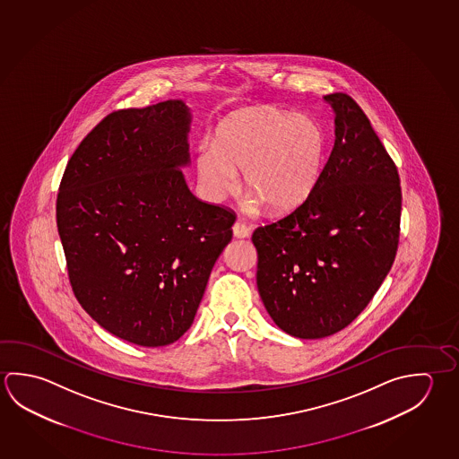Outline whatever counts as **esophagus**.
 <instances>
[{"mask_svg": "<svg viewBox=\"0 0 459 459\" xmlns=\"http://www.w3.org/2000/svg\"><path fill=\"white\" fill-rule=\"evenodd\" d=\"M233 237H237V238H247L249 235L248 227L245 222H241V221H237L235 224H233Z\"/></svg>", "mask_w": 459, "mask_h": 459, "instance_id": "obj_1", "label": "esophagus"}]
</instances>
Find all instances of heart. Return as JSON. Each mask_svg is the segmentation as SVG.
Instances as JSON below:
<instances>
[{
  "mask_svg": "<svg viewBox=\"0 0 459 459\" xmlns=\"http://www.w3.org/2000/svg\"><path fill=\"white\" fill-rule=\"evenodd\" d=\"M325 158V135L317 122L273 108L237 114L218 132L216 145L203 143L196 169L204 194L222 202L245 186L273 212L295 210L313 194Z\"/></svg>",
  "mask_w": 459,
  "mask_h": 459,
  "instance_id": "b5f03b06",
  "label": "heart"
}]
</instances>
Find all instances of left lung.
<instances>
[{"instance_id":"left-lung-1","label":"left lung","mask_w":459,"mask_h":459,"mask_svg":"<svg viewBox=\"0 0 459 459\" xmlns=\"http://www.w3.org/2000/svg\"><path fill=\"white\" fill-rule=\"evenodd\" d=\"M324 100L335 113V143L303 204L257 227L259 297L291 337L324 338L369 305L394 264L402 186L368 116L346 93Z\"/></svg>"}]
</instances>
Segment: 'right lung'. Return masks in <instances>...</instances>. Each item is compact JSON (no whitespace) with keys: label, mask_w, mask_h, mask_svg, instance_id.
Wrapping results in <instances>:
<instances>
[{"label":"right lung","mask_w":459,"mask_h":459,"mask_svg":"<svg viewBox=\"0 0 459 459\" xmlns=\"http://www.w3.org/2000/svg\"><path fill=\"white\" fill-rule=\"evenodd\" d=\"M182 100L108 114L65 166L56 200L74 295L103 329L140 346L190 329L212 265L232 240L233 211L202 202Z\"/></svg>","instance_id":"right-lung-1"}]
</instances>
